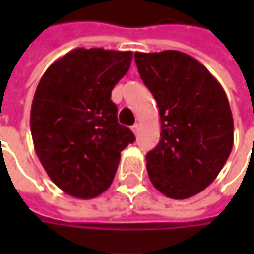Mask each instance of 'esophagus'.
Wrapping results in <instances>:
<instances>
[{
  "instance_id": "esophagus-1",
  "label": "esophagus",
  "mask_w": 254,
  "mask_h": 254,
  "mask_svg": "<svg viewBox=\"0 0 254 254\" xmlns=\"http://www.w3.org/2000/svg\"><path fill=\"white\" fill-rule=\"evenodd\" d=\"M138 129H140V124H137V122H136V124H134V125L132 127V132L134 133V134H137Z\"/></svg>"
}]
</instances>
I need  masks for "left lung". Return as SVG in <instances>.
Instances as JSON below:
<instances>
[{
    "mask_svg": "<svg viewBox=\"0 0 254 254\" xmlns=\"http://www.w3.org/2000/svg\"><path fill=\"white\" fill-rule=\"evenodd\" d=\"M140 77L159 107L160 140L147 159L152 185L189 198L218 177L234 143L224 89L196 58L177 50L134 53Z\"/></svg>",
    "mask_w": 254,
    "mask_h": 254,
    "instance_id": "left-lung-1",
    "label": "left lung"
}]
</instances>
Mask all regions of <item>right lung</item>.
<instances>
[{
  "instance_id": "1",
  "label": "right lung",
  "mask_w": 254,
  "mask_h": 254,
  "mask_svg": "<svg viewBox=\"0 0 254 254\" xmlns=\"http://www.w3.org/2000/svg\"><path fill=\"white\" fill-rule=\"evenodd\" d=\"M132 57V52L74 49L47 67L36 87L30 117L35 152L69 196L87 200L107 190L121 151L134 141L117 121L111 100Z\"/></svg>"
}]
</instances>
